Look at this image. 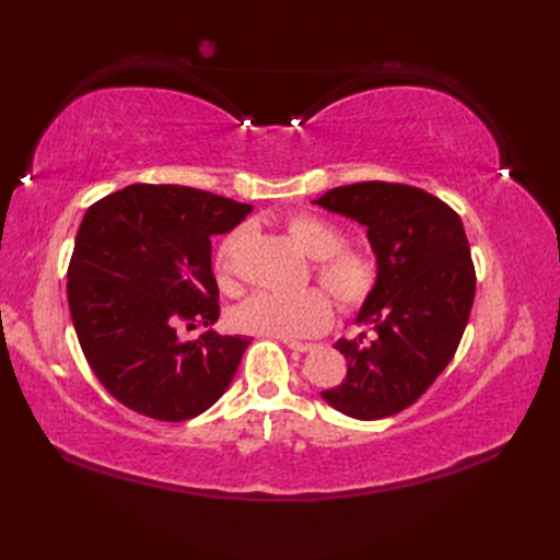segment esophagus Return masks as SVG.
Segmentation results:
<instances>
[{"instance_id":"obj_1","label":"esophagus","mask_w":560,"mask_h":560,"mask_svg":"<svg viewBox=\"0 0 560 560\" xmlns=\"http://www.w3.org/2000/svg\"><path fill=\"white\" fill-rule=\"evenodd\" d=\"M287 348L290 350H296V352H308V350H313V346L311 343H301V341H292V338H284L282 341Z\"/></svg>"}]
</instances>
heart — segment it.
<instances>
[{"mask_svg": "<svg viewBox=\"0 0 560 560\" xmlns=\"http://www.w3.org/2000/svg\"><path fill=\"white\" fill-rule=\"evenodd\" d=\"M287 233L313 261L315 280L343 313H358L376 290V264L360 249L343 247V233L329 219L299 212L287 219ZM241 231L229 233L217 249V276L224 290H233V252ZM233 327L254 336L303 338L325 331L331 322L329 299L306 290L299 294L261 292L249 296L231 315Z\"/></svg>", "mask_w": 560, "mask_h": 560, "instance_id": "heart-1", "label": "heart"}]
</instances>
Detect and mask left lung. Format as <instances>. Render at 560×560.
<instances>
[{
    "mask_svg": "<svg viewBox=\"0 0 560 560\" xmlns=\"http://www.w3.org/2000/svg\"><path fill=\"white\" fill-rule=\"evenodd\" d=\"M313 202L366 226L376 254V290L358 315L374 336L336 341L348 374L322 397L358 420L395 416L448 366L467 327L477 276L463 222L436 196L389 182L338 186Z\"/></svg>",
    "mask_w": 560,
    "mask_h": 560,
    "instance_id": "8db88e82",
    "label": "left lung"
}]
</instances>
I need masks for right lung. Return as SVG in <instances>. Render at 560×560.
I'll return each mask as SVG.
<instances>
[{
    "mask_svg": "<svg viewBox=\"0 0 560 560\" xmlns=\"http://www.w3.org/2000/svg\"><path fill=\"white\" fill-rule=\"evenodd\" d=\"M247 212L191 186L130 184L83 214L67 303L86 362L116 401L179 422L226 393L249 338L208 329L182 341L177 329L217 322L210 238Z\"/></svg>",
    "mask_w": 560,
    "mask_h": 560,
    "instance_id": "obj_1",
    "label": "right lung"
}]
</instances>
